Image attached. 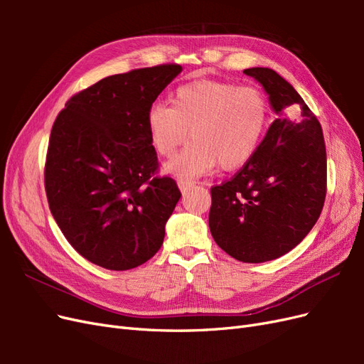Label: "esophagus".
I'll use <instances>...</instances> for the list:
<instances>
[{"instance_id":"obj_1","label":"esophagus","mask_w":364,"mask_h":364,"mask_svg":"<svg viewBox=\"0 0 364 364\" xmlns=\"http://www.w3.org/2000/svg\"><path fill=\"white\" fill-rule=\"evenodd\" d=\"M178 186H179L181 193L185 194V193H188V191L193 188L194 182H190V181H179V182H178Z\"/></svg>"}]
</instances>
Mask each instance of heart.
<instances>
[{
	"label": "heart",
	"mask_w": 364,
	"mask_h": 364,
	"mask_svg": "<svg viewBox=\"0 0 364 364\" xmlns=\"http://www.w3.org/2000/svg\"><path fill=\"white\" fill-rule=\"evenodd\" d=\"M269 119L261 91L229 82L197 80L174 92L171 107L156 105L147 114V129L156 151L171 156L188 138L181 155L164 170L176 178H196L217 164L235 170L255 155Z\"/></svg>",
	"instance_id": "obj_1"
}]
</instances>
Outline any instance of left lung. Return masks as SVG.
Listing matches in <instances>:
<instances>
[{
    "instance_id": "8db88e82",
    "label": "left lung",
    "mask_w": 364,
    "mask_h": 364,
    "mask_svg": "<svg viewBox=\"0 0 364 364\" xmlns=\"http://www.w3.org/2000/svg\"><path fill=\"white\" fill-rule=\"evenodd\" d=\"M277 119L232 179L211 188L209 229L243 262L277 259L296 247L322 213L326 150L322 127L294 87L270 68H247Z\"/></svg>"
}]
</instances>
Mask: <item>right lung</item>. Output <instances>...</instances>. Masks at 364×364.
Here are the masks:
<instances>
[{"label": "right lung", "instance_id": "add662e5", "mask_svg": "<svg viewBox=\"0 0 364 364\" xmlns=\"http://www.w3.org/2000/svg\"><path fill=\"white\" fill-rule=\"evenodd\" d=\"M181 65L109 75L75 94L54 121L46 162L50 211L70 245L107 270H129L161 249L181 191L155 178L147 114Z\"/></svg>", "mask_w": 364, "mask_h": 364}]
</instances>
